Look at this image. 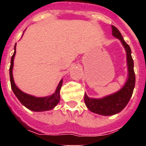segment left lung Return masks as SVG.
<instances>
[{"instance_id":"obj_1","label":"left lung","mask_w":146,"mask_h":146,"mask_svg":"<svg viewBox=\"0 0 146 146\" xmlns=\"http://www.w3.org/2000/svg\"><path fill=\"white\" fill-rule=\"evenodd\" d=\"M112 34L113 36H115L121 41L127 51V65L129 72L128 80L124 86L120 91L111 96H107L100 99L90 98L87 96L86 94H85L84 96L86 105L90 111L94 113L104 116L113 115L120 112L124 108L133 95L136 82L133 70V60L131 56V49L123 40L120 31L113 26H112Z\"/></svg>"}]
</instances>
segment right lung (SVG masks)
Returning a JSON list of instances; mask_svg holds the SVG:
<instances>
[{
	"label": "right lung",
	"instance_id": "add662e5",
	"mask_svg": "<svg viewBox=\"0 0 146 146\" xmlns=\"http://www.w3.org/2000/svg\"><path fill=\"white\" fill-rule=\"evenodd\" d=\"M15 54H16V44L14 46V53L11 57L10 66V85L13 93L19 101L23 104L24 106L28 109L33 111H44L51 110L54 108L57 103L60 101V91L62 86L63 80H60L58 86H57L56 92L52 96L44 98H36L34 96H29L27 94L24 93L23 92L19 90L15 85L13 77V59H14Z\"/></svg>",
	"mask_w": 146,
	"mask_h": 146
}]
</instances>
